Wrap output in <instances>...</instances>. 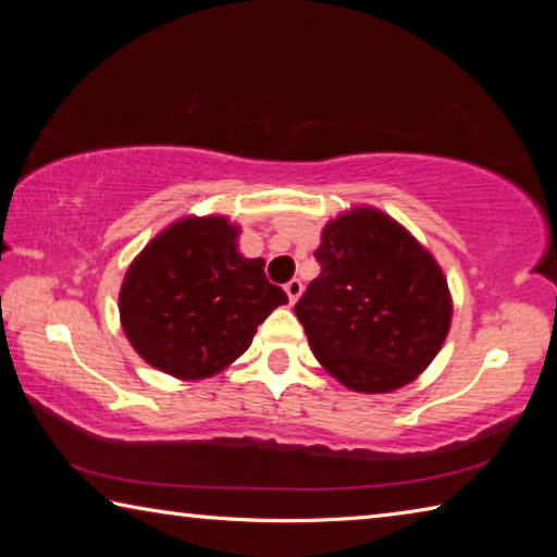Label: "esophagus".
<instances>
[{"label": "esophagus", "mask_w": 557, "mask_h": 557, "mask_svg": "<svg viewBox=\"0 0 557 557\" xmlns=\"http://www.w3.org/2000/svg\"><path fill=\"white\" fill-rule=\"evenodd\" d=\"M301 282L295 277V280H289L287 285H285V292H287V297H289V305H295V301L299 299V295H301Z\"/></svg>", "instance_id": "obj_1"}]
</instances>
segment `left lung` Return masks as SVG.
I'll return each mask as SVG.
<instances>
[{
	"label": "left lung",
	"mask_w": 557,
	"mask_h": 557,
	"mask_svg": "<svg viewBox=\"0 0 557 557\" xmlns=\"http://www.w3.org/2000/svg\"><path fill=\"white\" fill-rule=\"evenodd\" d=\"M319 277L295 305L319 363L361 393H388L428 369L445 344L451 301L430 252L375 209L324 228Z\"/></svg>",
	"instance_id": "8db88e82"
}]
</instances>
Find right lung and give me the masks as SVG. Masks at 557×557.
Returning <instances> with one entry per match:
<instances>
[{
	"label": "right lung",
	"instance_id": "1",
	"mask_svg": "<svg viewBox=\"0 0 557 557\" xmlns=\"http://www.w3.org/2000/svg\"><path fill=\"white\" fill-rule=\"evenodd\" d=\"M221 215L184 219L139 252L120 289L122 329L135 351L176 379H209L252 344L285 289L265 260L243 258Z\"/></svg>",
	"mask_w": 557,
	"mask_h": 557
}]
</instances>
